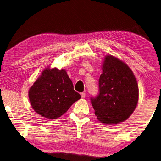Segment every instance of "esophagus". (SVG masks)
Returning <instances> with one entry per match:
<instances>
[{"label": "esophagus", "mask_w": 161, "mask_h": 161, "mask_svg": "<svg viewBox=\"0 0 161 161\" xmlns=\"http://www.w3.org/2000/svg\"><path fill=\"white\" fill-rule=\"evenodd\" d=\"M80 95H81V97H82V98H85L86 97V93L85 92H80Z\"/></svg>", "instance_id": "1"}]
</instances>
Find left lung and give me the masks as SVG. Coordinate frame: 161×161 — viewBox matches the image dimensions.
Listing matches in <instances>:
<instances>
[{
  "label": "left lung",
  "mask_w": 161,
  "mask_h": 161,
  "mask_svg": "<svg viewBox=\"0 0 161 161\" xmlns=\"http://www.w3.org/2000/svg\"><path fill=\"white\" fill-rule=\"evenodd\" d=\"M99 79V93L91 97L95 116L107 125L123 122L137 107L139 88L131 69L122 60L107 54Z\"/></svg>",
  "instance_id": "1"
}]
</instances>
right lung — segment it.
Masks as SVG:
<instances>
[{
  "instance_id": "1",
  "label": "right lung",
  "mask_w": 161,
  "mask_h": 161,
  "mask_svg": "<svg viewBox=\"0 0 161 161\" xmlns=\"http://www.w3.org/2000/svg\"><path fill=\"white\" fill-rule=\"evenodd\" d=\"M29 98L36 113L54 120L65 114L81 96L74 90L66 70L46 68L30 87Z\"/></svg>"
}]
</instances>
